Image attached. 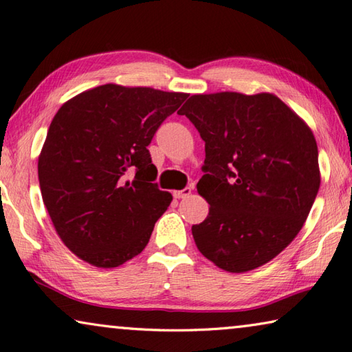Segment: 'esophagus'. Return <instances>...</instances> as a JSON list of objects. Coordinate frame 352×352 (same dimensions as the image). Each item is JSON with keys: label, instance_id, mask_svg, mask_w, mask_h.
Instances as JSON below:
<instances>
[{"label": "esophagus", "instance_id": "esophagus-1", "mask_svg": "<svg viewBox=\"0 0 352 352\" xmlns=\"http://www.w3.org/2000/svg\"><path fill=\"white\" fill-rule=\"evenodd\" d=\"M190 192H192V188H190V186H189V188H184L183 190H175V192H174V198H175V199L186 198V197H189V195H190Z\"/></svg>", "mask_w": 352, "mask_h": 352}]
</instances>
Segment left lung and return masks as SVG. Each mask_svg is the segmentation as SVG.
<instances>
[{"mask_svg": "<svg viewBox=\"0 0 352 352\" xmlns=\"http://www.w3.org/2000/svg\"><path fill=\"white\" fill-rule=\"evenodd\" d=\"M178 113L206 142L197 189L210 210L192 227L199 252L236 274L267 263L300 233L318 195L311 130L272 94L192 95Z\"/></svg>", "mask_w": 352, "mask_h": 352, "instance_id": "1", "label": "left lung"}]
</instances>
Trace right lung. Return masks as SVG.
Listing matches in <instances>:
<instances>
[{
  "instance_id": "1",
  "label": "right lung",
  "mask_w": 352,
  "mask_h": 352,
  "mask_svg": "<svg viewBox=\"0 0 352 352\" xmlns=\"http://www.w3.org/2000/svg\"><path fill=\"white\" fill-rule=\"evenodd\" d=\"M188 96L104 85L58 109L37 174L57 234L81 260L116 267L144 251L172 201L148 145Z\"/></svg>"
}]
</instances>
